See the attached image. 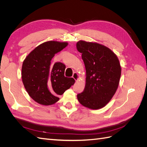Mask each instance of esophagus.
<instances>
[{"label": "esophagus", "mask_w": 147, "mask_h": 147, "mask_svg": "<svg viewBox=\"0 0 147 147\" xmlns=\"http://www.w3.org/2000/svg\"><path fill=\"white\" fill-rule=\"evenodd\" d=\"M75 81H78L79 79V75L77 72H74L73 74V77H72Z\"/></svg>", "instance_id": "obj_1"}]
</instances>
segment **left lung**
I'll list each match as a JSON object with an SVG mask.
<instances>
[{"instance_id": "left-lung-1", "label": "left lung", "mask_w": 147, "mask_h": 147, "mask_svg": "<svg viewBox=\"0 0 147 147\" xmlns=\"http://www.w3.org/2000/svg\"><path fill=\"white\" fill-rule=\"evenodd\" d=\"M77 49L82 54L86 72L85 88L77 99L87 108L101 109L118 87L121 72L119 60L110 49L97 43L80 40Z\"/></svg>"}]
</instances>
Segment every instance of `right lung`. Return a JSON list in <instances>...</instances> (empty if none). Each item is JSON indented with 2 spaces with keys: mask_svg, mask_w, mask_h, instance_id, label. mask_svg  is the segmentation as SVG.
<instances>
[{
  "mask_svg": "<svg viewBox=\"0 0 147 147\" xmlns=\"http://www.w3.org/2000/svg\"><path fill=\"white\" fill-rule=\"evenodd\" d=\"M67 42L48 41L31 51L23 61L22 80L31 98L37 103L49 105L56 103L73 85L75 80L64 76L65 65L51 63L55 55L67 46Z\"/></svg>",
  "mask_w": 147,
  "mask_h": 147,
  "instance_id": "1",
  "label": "right lung"
}]
</instances>
